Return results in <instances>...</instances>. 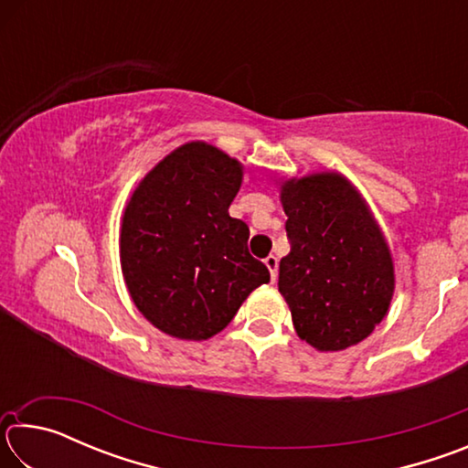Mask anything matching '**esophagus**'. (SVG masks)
I'll use <instances>...</instances> for the list:
<instances>
[{"mask_svg":"<svg viewBox=\"0 0 468 468\" xmlns=\"http://www.w3.org/2000/svg\"><path fill=\"white\" fill-rule=\"evenodd\" d=\"M264 264L268 271H271V276H272V282H276V276H279V258L276 256H268L264 260Z\"/></svg>","mask_w":468,"mask_h":468,"instance_id":"obj_1","label":"esophagus"}]
</instances>
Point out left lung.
<instances>
[{
    "label": "left lung",
    "mask_w": 468,
    "mask_h": 468,
    "mask_svg": "<svg viewBox=\"0 0 468 468\" xmlns=\"http://www.w3.org/2000/svg\"><path fill=\"white\" fill-rule=\"evenodd\" d=\"M291 251L279 291L297 336L322 353L359 345L390 310L392 253L367 204L336 171L281 181Z\"/></svg>",
    "instance_id": "1"
}]
</instances>
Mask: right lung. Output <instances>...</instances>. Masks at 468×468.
I'll return each instance as SVG.
<instances>
[{
    "instance_id": "add662e5",
    "label": "right lung",
    "mask_w": 468,
    "mask_h": 468,
    "mask_svg": "<svg viewBox=\"0 0 468 468\" xmlns=\"http://www.w3.org/2000/svg\"><path fill=\"white\" fill-rule=\"evenodd\" d=\"M243 165L186 142L133 189L120 227V262L138 312L165 335L208 340L253 289L271 281L248 251L250 229L229 217Z\"/></svg>"
}]
</instances>
